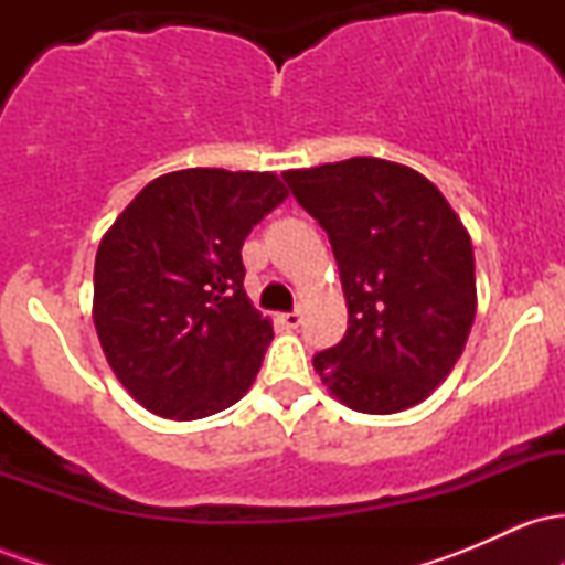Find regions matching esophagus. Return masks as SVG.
I'll return each instance as SVG.
<instances>
[{
	"instance_id": "34e87169",
	"label": "esophagus",
	"mask_w": 565,
	"mask_h": 565,
	"mask_svg": "<svg viewBox=\"0 0 565 565\" xmlns=\"http://www.w3.org/2000/svg\"><path fill=\"white\" fill-rule=\"evenodd\" d=\"M278 321H281L287 329H297L302 323V316H300V310H291V313L278 316Z\"/></svg>"
}]
</instances>
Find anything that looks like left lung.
Wrapping results in <instances>:
<instances>
[{"mask_svg": "<svg viewBox=\"0 0 565 565\" xmlns=\"http://www.w3.org/2000/svg\"><path fill=\"white\" fill-rule=\"evenodd\" d=\"M332 244L348 332L313 355L364 414L419 404L449 377L476 319V257L449 201L417 170L355 157L281 174Z\"/></svg>", "mask_w": 565, "mask_h": 565, "instance_id": "obj_1", "label": "left lung"}]
</instances>
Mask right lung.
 <instances>
[{
    "mask_svg": "<svg viewBox=\"0 0 565 565\" xmlns=\"http://www.w3.org/2000/svg\"><path fill=\"white\" fill-rule=\"evenodd\" d=\"M289 191L274 172L151 180L103 236L93 319L129 395L159 417H210L260 372L274 327L244 291L242 246Z\"/></svg>",
    "mask_w": 565,
    "mask_h": 565,
    "instance_id": "1",
    "label": "right lung"
}]
</instances>
